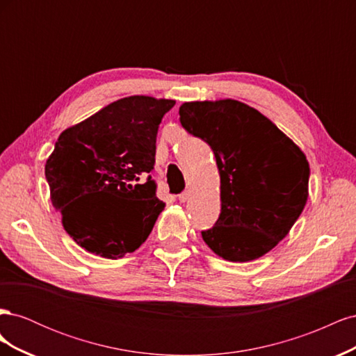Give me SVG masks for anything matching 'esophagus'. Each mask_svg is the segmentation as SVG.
Masks as SVG:
<instances>
[{
	"label": "esophagus",
	"instance_id": "obj_1",
	"mask_svg": "<svg viewBox=\"0 0 356 356\" xmlns=\"http://www.w3.org/2000/svg\"><path fill=\"white\" fill-rule=\"evenodd\" d=\"M188 197H190V191H188V190L182 191L181 195H178V200H179V202H187Z\"/></svg>",
	"mask_w": 356,
	"mask_h": 356
}]
</instances>
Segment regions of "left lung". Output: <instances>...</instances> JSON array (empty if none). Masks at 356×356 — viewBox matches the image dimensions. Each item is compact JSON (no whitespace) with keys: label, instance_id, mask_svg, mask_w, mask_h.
Here are the masks:
<instances>
[{"label":"left lung","instance_id":"1","mask_svg":"<svg viewBox=\"0 0 356 356\" xmlns=\"http://www.w3.org/2000/svg\"><path fill=\"white\" fill-rule=\"evenodd\" d=\"M182 127L207 143L221 179V213L202 238L224 260L245 263L281 242L303 212L305 153L252 106L234 99L184 102Z\"/></svg>","mask_w":356,"mask_h":356}]
</instances>
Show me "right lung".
<instances>
[{
	"instance_id": "1",
	"label": "right lung",
	"mask_w": 356,
	"mask_h": 356,
	"mask_svg": "<svg viewBox=\"0 0 356 356\" xmlns=\"http://www.w3.org/2000/svg\"><path fill=\"white\" fill-rule=\"evenodd\" d=\"M172 99L129 96L63 131L46 161L53 207L86 251L124 257L152 233L165 203L156 196V138Z\"/></svg>"
}]
</instances>
